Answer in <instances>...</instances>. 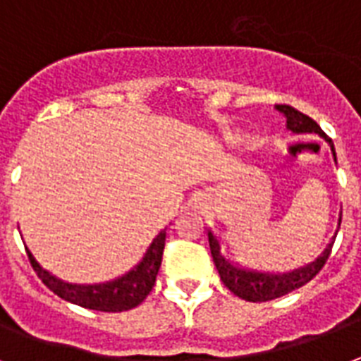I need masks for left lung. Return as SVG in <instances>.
<instances>
[{
	"label": "left lung",
	"mask_w": 361,
	"mask_h": 361,
	"mask_svg": "<svg viewBox=\"0 0 361 361\" xmlns=\"http://www.w3.org/2000/svg\"><path fill=\"white\" fill-rule=\"evenodd\" d=\"M276 107L286 115V123H288V126H290L293 132H316V134H320L322 137H326V142H329L335 157L331 137H327L326 132L322 130L314 119H310L309 115L301 114V111H297V109H293L291 106H286V104H279ZM335 162H337V157H335ZM208 242H210L212 257H214V263H216L217 272H219V276L224 280V284L227 286L235 295L240 297V299H246V301L252 302H263L286 295V293H290V291L301 288V286H305L307 282H310V280L314 279L316 274L322 271V267L326 265V261L329 259L335 240L329 242V246L324 250V254H322L316 261H312L310 265L301 267V269H295V271L291 272H286V274L247 271V269H242V267L231 263V261L225 259V255L221 254V240H219L212 231H208Z\"/></svg>",
	"instance_id": "8db88e82"
}]
</instances>
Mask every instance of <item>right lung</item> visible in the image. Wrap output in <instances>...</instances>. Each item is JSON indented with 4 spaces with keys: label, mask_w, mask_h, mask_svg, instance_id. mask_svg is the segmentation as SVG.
<instances>
[{
    "label": "right lung",
    "mask_w": 361,
    "mask_h": 361,
    "mask_svg": "<svg viewBox=\"0 0 361 361\" xmlns=\"http://www.w3.org/2000/svg\"><path fill=\"white\" fill-rule=\"evenodd\" d=\"M164 240H166V231H161L155 240L151 242L149 250L145 252L144 259L140 261L136 269H132L128 274L117 280L106 282V284H68L64 280L52 276L51 272L45 271L43 267L35 261L30 250L27 257L30 263L37 272V276L43 280V284L56 295L66 301L85 307L90 310H102V312H123L137 307L149 295V291L155 286L157 274L162 263V252H164Z\"/></svg>",
    "instance_id": "1"
}]
</instances>
